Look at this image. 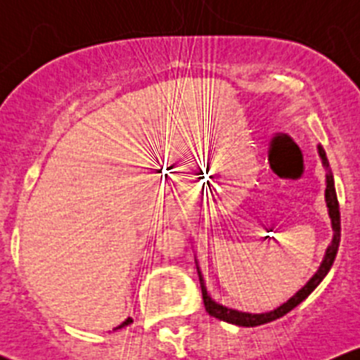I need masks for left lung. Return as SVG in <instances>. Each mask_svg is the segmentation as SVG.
I'll return each mask as SVG.
<instances>
[{
    "label": "left lung",
    "instance_id": "left-lung-1",
    "mask_svg": "<svg viewBox=\"0 0 360 360\" xmlns=\"http://www.w3.org/2000/svg\"><path fill=\"white\" fill-rule=\"evenodd\" d=\"M318 155L321 159V166L326 169V176H325V201H326V210H328V217L330 221H332V230H333V237L330 245L326 247L323 260H321L320 267H318L315 274L309 278V281L304 284L300 291H296L295 295L289 298L286 303L279 304L278 308L271 309V311L266 313H249V311H240V309H235V308H229L225 304L218 303L214 301L212 296H210L208 289H206V283L203 278V272L200 269V264L196 260V269H198V276H200V284H201V292H203V303L206 311L210 315L218 318V320L226 321V323H232V325H238V326H257V325H264V323H269L272 320H278V318L284 316L286 313L291 311L292 308H296L303 300H307L318 284L323 281V278L328 274L330 267H332L333 260H335L337 250H338V243H340V212H338V200H337V193H335V183H333V174L330 171V164L328 159H326V154L323 150V147L318 146Z\"/></svg>",
    "mask_w": 360,
    "mask_h": 360
}]
</instances>
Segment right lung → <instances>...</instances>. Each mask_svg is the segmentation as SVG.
I'll list each match as a JSON object with an SVG mask.
<instances>
[{
	"mask_svg": "<svg viewBox=\"0 0 360 360\" xmlns=\"http://www.w3.org/2000/svg\"><path fill=\"white\" fill-rule=\"evenodd\" d=\"M130 323H134V318H130V316H128V318H127V320H125V321H123V323H122V325H118V326H117V328H113V330H120V328H125V326H128V325H130Z\"/></svg>",
	"mask_w": 360,
	"mask_h": 360,
	"instance_id": "obj_1",
	"label": "right lung"
}]
</instances>
